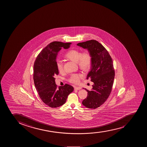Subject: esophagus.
Listing matches in <instances>:
<instances>
[{
  "label": "esophagus",
  "instance_id": "esophagus-1",
  "mask_svg": "<svg viewBox=\"0 0 147 147\" xmlns=\"http://www.w3.org/2000/svg\"><path fill=\"white\" fill-rule=\"evenodd\" d=\"M74 89L75 90H79L81 89V87H75Z\"/></svg>",
  "mask_w": 147,
  "mask_h": 147
}]
</instances>
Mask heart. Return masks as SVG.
<instances>
[{"instance_id": "1", "label": "heart", "mask_w": 147, "mask_h": 147, "mask_svg": "<svg viewBox=\"0 0 147 147\" xmlns=\"http://www.w3.org/2000/svg\"><path fill=\"white\" fill-rule=\"evenodd\" d=\"M65 58L71 61L77 62L80 69L84 71H87L90 68L92 64V57L90 53L85 51L81 53L78 50H70L65 54ZM56 65L59 72L62 73L64 71L63 64L60 60H57ZM83 77V75L80 74H73L71 75L69 81L74 84H78L80 82V79Z\"/></svg>"}]
</instances>
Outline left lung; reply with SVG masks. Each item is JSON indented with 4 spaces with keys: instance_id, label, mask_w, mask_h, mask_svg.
Wrapping results in <instances>:
<instances>
[{
    "instance_id": "left-lung-1",
    "label": "left lung",
    "mask_w": 147,
    "mask_h": 147,
    "mask_svg": "<svg viewBox=\"0 0 147 147\" xmlns=\"http://www.w3.org/2000/svg\"><path fill=\"white\" fill-rule=\"evenodd\" d=\"M77 45L87 49L92 57L87 79H91L94 84L92 90L85 89L88 96L82 103L88 108L96 109L105 103L112 91L115 76L113 60L105 47L96 40L80 42Z\"/></svg>"
}]
</instances>
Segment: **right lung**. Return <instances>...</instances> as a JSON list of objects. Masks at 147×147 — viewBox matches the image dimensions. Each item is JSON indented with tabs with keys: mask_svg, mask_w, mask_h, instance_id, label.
<instances>
[{
	"mask_svg": "<svg viewBox=\"0 0 147 147\" xmlns=\"http://www.w3.org/2000/svg\"><path fill=\"white\" fill-rule=\"evenodd\" d=\"M71 42H53L47 45L37 55L34 65V80L39 97L50 107H58L65 103L68 95L74 90L65 84L57 88L55 76L58 74L56 65L58 53L62 48H69Z\"/></svg>",
	"mask_w": 147,
	"mask_h": 147,
	"instance_id": "right-lung-1",
	"label": "right lung"
}]
</instances>
